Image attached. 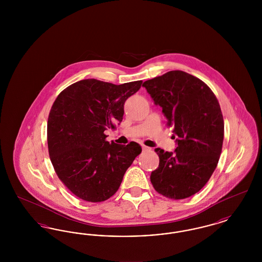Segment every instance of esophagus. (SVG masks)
<instances>
[{
    "mask_svg": "<svg viewBox=\"0 0 262 262\" xmlns=\"http://www.w3.org/2000/svg\"><path fill=\"white\" fill-rule=\"evenodd\" d=\"M142 150H143V151H150L151 148L148 147V146H145V145H143V146H142Z\"/></svg>",
    "mask_w": 262,
    "mask_h": 262,
    "instance_id": "1",
    "label": "esophagus"
}]
</instances>
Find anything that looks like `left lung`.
I'll return each instance as SVG.
<instances>
[{
	"label": "left lung",
	"instance_id": "left-lung-1",
	"mask_svg": "<svg viewBox=\"0 0 262 262\" xmlns=\"http://www.w3.org/2000/svg\"><path fill=\"white\" fill-rule=\"evenodd\" d=\"M151 98L173 126L174 152L156 148L159 167L150 176L157 192L184 200L199 192L210 179L220 158L224 120L219 102L200 78L171 71L143 82Z\"/></svg>",
	"mask_w": 262,
	"mask_h": 262
}]
</instances>
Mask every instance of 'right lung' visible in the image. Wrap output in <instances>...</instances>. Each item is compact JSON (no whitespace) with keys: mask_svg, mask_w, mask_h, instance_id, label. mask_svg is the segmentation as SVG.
I'll use <instances>...</instances> for the list:
<instances>
[{"mask_svg":"<svg viewBox=\"0 0 262 262\" xmlns=\"http://www.w3.org/2000/svg\"><path fill=\"white\" fill-rule=\"evenodd\" d=\"M141 80L116 85L94 78L63 89L51 108L47 141L51 162L62 184L80 200L101 202L121 186L141 146L106 141L104 132L123 120L125 100Z\"/></svg>","mask_w":262,"mask_h":262,"instance_id":"1","label":"right lung"}]
</instances>
